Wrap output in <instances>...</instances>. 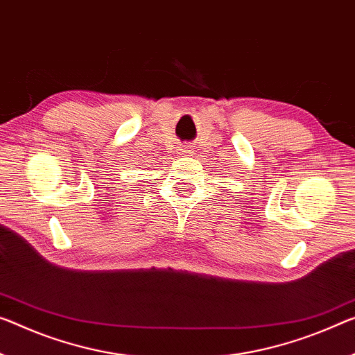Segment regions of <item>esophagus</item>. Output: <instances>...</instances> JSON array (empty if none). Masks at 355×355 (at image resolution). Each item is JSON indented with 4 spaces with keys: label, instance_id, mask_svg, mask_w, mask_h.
I'll return each mask as SVG.
<instances>
[{
    "label": "esophagus",
    "instance_id": "esophagus-1",
    "mask_svg": "<svg viewBox=\"0 0 355 355\" xmlns=\"http://www.w3.org/2000/svg\"><path fill=\"white\" fill-rule=\"evenodd\" d=\"M182 152H190V147H184Z\"/></svg>",
    "mask_w": 355,
    "mask_h": 355
}]
</instances>
